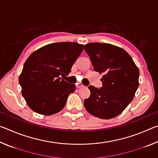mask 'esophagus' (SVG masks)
Masks as SVG:
<instances>
[{
  "label": "esophagus",
  "instance_id": "obj_1",
  "mask_svg": "<svg viewBox=\"0 0 158 158\" xmlns=\"http://www.w3.org/2000/svg\"><path fill=\"white\" fill-rule=\"evenodd\" d=\"M84 86V85H82V84H79V85H77V88H79V89H80V88H83Z\"/></svg>",
  "mask_w": 158,
  "mask_h": 158
}]
</instances>
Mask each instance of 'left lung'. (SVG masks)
<instances>
[{
	"instance_id": "left-lung-1",
	"label": "left lung",
	"mask_w": 158,
	"mask_h": 158,
	"mask_svg": "<svg viewBox=\"0 0 158 158\" xmlns=\"http://www.w3.org/2000/svg\"><path fill=\"white\" fill-rule=\"evenodd\" d=\"M93 69L102 74V87L89 85L90 95L84 106L90 114L102 119L118 116L133 100L139 86V70L123 49L107 43L85 44Z\"/></svg>"
}]
</instances>
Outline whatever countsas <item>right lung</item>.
Returning <instances> with one entry per match:
<instances>
[{"label":"right lung","instance_id":"obj_1","mask_svg":"<svg viewBox=\"0 0 158 158\" xmlns=\"http://www.w3.org/2000/svg\"><path fill=\"white\" fill-rule=\"evenodd\" d=\"M84 45L56 42L40 48L26 60L19 78L21 93L32 110L51 116L62 110L75 84L61 77L68 75Z\"/></svg>","mask_w":158,"mask_h":158}]
</instances>
